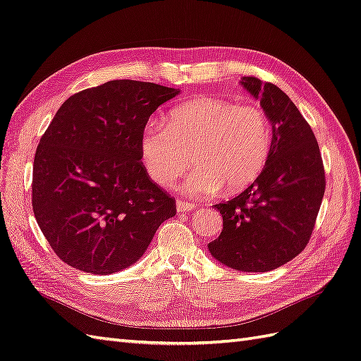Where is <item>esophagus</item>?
Instances as JSON below:
<instances>
[{"instance_id":"obj_1","label":"esophagus","mask_w":361,"mask_h":361,"mask_svg":"<svg viewBox=\"0 0 361 361\" xmlns=\"http://www.w3.org/2000/svg\"><path fill=\"white\" fill-rule=\"evenodd\" d=\"M194 208H196V204H194V203L185 202V200H178L176 202V211L178 212H188V211H192Z\"/></svg>"}]
</instances>
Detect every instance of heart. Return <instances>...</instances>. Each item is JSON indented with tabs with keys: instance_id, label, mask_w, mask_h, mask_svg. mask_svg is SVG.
Masks as SVG:
<instances>
[{
	"instance_id": "obj_1",
	"label": "heart",
	"mask_w": 361,
	"mask_h": 361,
	"mask_svg": "<svg viewBox=\"0 0 361 361\" xmlns=\"http://www.w3.org/2000/svg\"><path fill=\"white\" fill-rule=\"evenodd\" d=\"M271 147L267 115L259 106L221 99L188 102L169 115V123L152 120L140 133V154L150 179L173 183L197 159L179 190L190 196H211L226 185L246 188L266 167Z\"/></svg>"
}]
</instances>
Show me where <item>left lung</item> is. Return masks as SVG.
Masks as SVG:
<instances>
[{
    "label": "left lung",
    "mask_w": 361,
    "mask_h": 361,
    "mask_svg": "<svg viewBox=\"0 0 361 361\" xmlns=\"http://www.w3.org/2000/svg\"><path fill=\"white\" fill-rule=\"evenodd\" d=\"M240 83L267 115L271 147L252 185L237 197L214 204L223 229L208 249L226 267L269 271L307 246L324 199L325 171L316 136L288 95L257 77H243Z\"/></svg>",
    "instance_id": "obj_1"
}]
</instances>
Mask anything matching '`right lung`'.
<instances>
[{"mask_svg":"<svg viewBox=\"0 0 361 361\" xmlns=\"http://www.w3.org/2000/svg\"><path fill=\"white\" fill-rule=\"evenodd\" d=\"M180 90L111 80L65 100L33 164V212L68 266L94 275L128 269L176 203L147 176L140 133Z\"/></svg>","mask_w":361,"mask_h":361,"instance_id":"add662e5","label":"right lung"}]
</instances>
